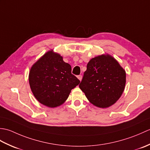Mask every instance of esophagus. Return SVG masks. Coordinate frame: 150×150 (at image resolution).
<instances>
[{"label": "esophagus", "mask_w": 150, "mask_h": 150, "mask_svg": "<svg viewBox=\"0 0 150 150\" xmlns=\"http://www.w3.org/2000/svg\"><path fill=\"white\" fill-rule=\"evenodd\" d=\"M77 78L79 79V80L81 81V80H82V75H78V76H77Z\"/></svg>", "instance_id": "obj_1"}]
</instances>
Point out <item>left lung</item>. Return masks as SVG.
Returning a JSON list of instances; mask_svg holds the SVG:
<instances>
[{
	"label": "left lung",
	"mask_w": 150,
	"mask_h": 150,
	"mask_svg": "<svg viewBox=\"0 0 150 150\" xmlns=\"http://www.w3.org/2000/svg\"><path fill=\"white\" fill-rule=\"evenodd\" d=\"M126 84V72L109 55L90 60L79 88L89 101L99 108H108L117 101Z\"/></svg>",
	"instance_id": "left-lung-1"
}]
</instances>
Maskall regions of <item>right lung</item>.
Instances as JSON below:
<instances>
[{"label": "right lung", "mask_w": 150, "mask_h": 150, "mask_svg": "<svg viewBox=\"0 0 150 150\" xmlns=\"http://www.w3.org/2000/svg\"><path fill=\"white\" fill-rule=\"evenodd\" d=\"M31 90L37 100L50 108L61 105L80 81L71 73V67L59 54L50 51L30 69Z\"/></svg>", "instance_id": "obj_1"}]
</instances>
